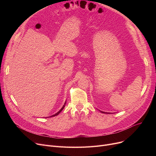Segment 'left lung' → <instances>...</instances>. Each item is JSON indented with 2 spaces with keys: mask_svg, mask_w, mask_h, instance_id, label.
<instances>
[{
  "mask_svg": "<svg viewBox=\"0 0 156 156\" xmlns=\"http://www.w3.org/2000/svg\"><path fill=\"white\" fill-rule=\"evenodd\" d=\"M100 112H102V113H104V114H111V113H108V112H103V111H100Z\"/></svg>",
  "mask_w": 156,
  "mask_h": 156,
  "instance_id": "8db88e82",
  "label": "left lung"
}]
</instances>
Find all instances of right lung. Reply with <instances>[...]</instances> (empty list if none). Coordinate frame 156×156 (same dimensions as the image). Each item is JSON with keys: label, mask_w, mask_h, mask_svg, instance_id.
Instances as JSON below:
<instances>
[{"label": "right lung", "mask_w": 156, "mask_h": 156, "mask_svg": "<svg viewBox=\"0 0 156 156\" xmlns=\"http://www.w3.org/2000/svg\"><path fill=\"white\" fill-rule=\"evenodd\" d=\"M66 102H65V103H64V104L63 105V106H62V108H61V109H60V110H59V111L58 112H57V113H55V114H54V115H52V116H51L50 117H54V116H57V115H58V114H59V113H60V112H61V111H62V109H63L64 108V107H65V105H66Z\"/></svg>", "instance_id": "obj_1"}]
</instances>
